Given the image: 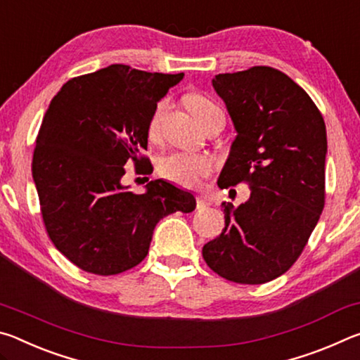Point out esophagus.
Masks as SVG:
<instances>
[{"mask_svg":"<svg viewBox=\"0 0 360 360\" xmlns=\"http://www.w3.org/2000/svg\"><path fill=\"white\" fill-rule=\"evenodd\" d=\"M210 203L206 202V198H203V197H197V206L198 208H205V206H208Z\"/></svg>","mask_w":360,"mask_h":360,"instance_id":"1","label":"esophagus"}]
</instances>
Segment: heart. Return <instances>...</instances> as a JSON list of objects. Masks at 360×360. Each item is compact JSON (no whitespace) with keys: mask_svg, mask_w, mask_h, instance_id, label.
<instances>
[{"mask_svg":"<svg viewBox=\"0 0 360 360\" xmlns=\"http://www.w3.org/2000/svg\"><path fill=\"white\" fill-rule=\"evenodd\" d=\"M186 106L200 125H205L206 120L214 114H222L214 103L206 98L202 94H188L186 96ZM168 109V101L160 100L154 108L148 125V133L150 139L160 136L162 120ZM157 169L163 178L174 182L181 187H195L200 181L208 178L212 172V160L206 155L188 154V152H169L162 155L157 162Z\"/></svg>","mask_w":360,"mask_h":360,"instance_id":"b5f03b06","label":"heart"}]
</instances>
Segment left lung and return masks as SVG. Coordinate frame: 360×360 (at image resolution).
<instances>
[{
  "mask_svg": "<svg viewBox=\"0 0 360 360\" xmlns=\"http://www.w3.org/2000/svg\"><path fill=\"white\" fill-rule=\"evenodd\" d=\"M236 135L217 186L249 184L240 206L222 203L225 229L203 246L212 271L240 284L281 276L300 257L326 203V124L300 85L252 66L212 79Z\"/></svg>",
  "mask_w": 360,
  "mask_h": 360,
  "instance_id": "left-lung-1",
  "label": "left lung"
}]
</instances>
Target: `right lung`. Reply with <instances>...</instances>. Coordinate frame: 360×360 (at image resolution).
<instances>
[{
	"mask_svg": "<svg viewBox=\"0 0 360 360\" xmlns=\"http://www.w3.org/2000/svg\"><path fill=\"white\" fill-rule=\"evenodd\" d=\"M182 77L111 65L70 79L49 105L33 181L49 238L81 270H130L148 255L160 219L195 210L193 195L172 182L150 181L141 195L124 184L130 160L138 174L149 173V119Z\"/></svg>",
	"mask_w": 360,
	"mask_h": 360,
	"instance_id": "obj_1",
	"label": "right lung"
}]
</instances>
